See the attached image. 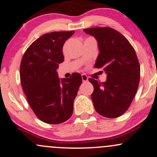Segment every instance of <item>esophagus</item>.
<instances>
[{
	"label": "esophagus",
	"mask_w": 157,
	"mask_h": 157,
	"mask_svg": "<svg viewBox=\"0 0 157 157\" xmlns=\"http://www.w3.org/2000/svg\"><path fill=\"white\" fill-rule=\"evenodd\" d=\"M81 78H82V81L83 83H86L88 81V77L86 74H82L81 75Z\"/></svg>",
	"instance_id": "1"
}]
</instances>
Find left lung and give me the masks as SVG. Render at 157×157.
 I'll list each match as a JSON object with an SVG mask.
<instances>
[{
	"mask_svg": "<svg viewBox=\"0 0 157 157\" xmlns=\"http://www.w3.org/2000/svg\"><path fill=\"white\" fill-rule=\"evenodd\" d=\"M97 40L98 53L96 68H103L106 81L93 78L91 100L100 115L107 118L121 116L132 104L140 77V66L136 52L128 40L119 32L108 27L83 30Z\"/></svg>",
	"mask_w": 157,
	"mask_h": 157,
	"instance_id": "obj_1",
	"label": "left lung"
}]
</instances>
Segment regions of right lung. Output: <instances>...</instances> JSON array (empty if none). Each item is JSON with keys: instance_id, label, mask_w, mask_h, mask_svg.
I'll return each instance as SVG.
<instances>
[{"instance_id": "obj_1", "label": "right lung", "mask_w": 157, "mask_h": 157, "mask_svg": "<svg viewBox=\"0 0 157 157\" xmlns=\"http://www.w3.org/2000/svg\"><path fill=\"white\" fill-rule=\"evenodd\" d=\"M75 32H51L33 42L23 55L20 67L21 82L29 104L45 123L67 121L74 111V101L82 83L80 74L59 78V64L63 62L64 43Z\"/></svg>"}]
</instances>
